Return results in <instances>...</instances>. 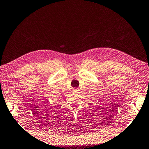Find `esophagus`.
I'll list each match as a JSON object with an SVG mask.
<instances>
[{"instance_id":"1","label":"esophagus","mask_w":149,"mask_h":149,"mask_svg":"<svg viewBox=\"0 0 149 149\" xmlns=\"http://www.w3.org/2000/svg\"><path fill=\"white\" fill-rule=\"evenodd\" d=\"M73 90H74V91H75V92H77V91H78V88H74Z\"/></svg>"}]
</instances>
